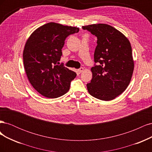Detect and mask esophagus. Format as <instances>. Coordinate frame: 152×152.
<instances>
[{"label": "esophagus", "instance_id": "esophagus-1", "mask_svg": "<svg viewBox=\"0 0 152 152\" xmlns=\"http://www.w3.org/2000/svg\"><path fill=\"white\" fill-rule=\"evenodd\" d=\"M83 71H84V68H80L78 70V72H79V73H81Z\"/></svg>", "mask_w": 152, "mask_h": 152}]
</instances>
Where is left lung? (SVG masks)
<instances>
[{
	"label": "left lung",
	"instance_id": "8db88e82",
	"mask_svg": "<svg viewBox=\"0 0 152 152\" xmlns=\"http://www.w3.org/2000/svg\"><path fill=\"white\" fill-rule=\"evenodd\" d=\"M97 37L91 68L93 79L87 84L89 93L93 97L110 101L126 89L134 70L130 42L121 31L107 24L83 26Z\"/></svg>",
	"mask_w": 152,
	"mask_h": 152
}]
</instances>
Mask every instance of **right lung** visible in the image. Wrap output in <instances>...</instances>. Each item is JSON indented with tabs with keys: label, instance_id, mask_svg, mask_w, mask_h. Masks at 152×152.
Wrapping results in <instances>:
<instances>
[{
	"label": "right lung",
	"instance_id": "add662e5",
	"mask_svg": "<svg viewBox=\"0 0 152 152\" xmlns=\"http://www.w3.org/2000/svg\"><path fill=\"white\" fill-rule=\"evenodd\" d=\"M79 31L77 27L48 23L27 40L23 54L25 70L31 86L45 97L56 98L65 94L77 76L63 64H58L66 38Z\"/></svg>",
	"mask_w": 152,
	"mask_h": 152
}]
</instances>
